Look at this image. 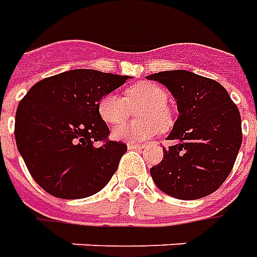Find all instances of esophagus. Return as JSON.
I'll return each instance as SVG.
<instances>
[{
  "mask_svg": "<svg viewBox=\"0 0 257 257\" xmlns=\"http://www.w3.org/2000/svg\"><path fill=\"white\" fill-rule=\"evenodd\" d=\"M145 145H141V143H128V149H143Z\"/></svg>",
  "mask_w": 257,
  "mask_h": 257,
  "instance_id": "1",
  "label": "esophagus"
}]
</instances>
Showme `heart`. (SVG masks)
I'll use <instances>...</instances> for the list:
<instances>
[{
  "label": "heart",
  "instance_id": "1",
  "mask_svg": "<svg viewBox=\"0 0 257 257\" xmlns=\"http://www.w3.org/2000/svg\"><path fill=\"white\" fill-rule=\"evenodd\" d=\"M168 103V93L161 86L141 82L125 91V97L114 93L105 94L98 101V114L110 125H116L127 117L132 108L144 104L137 115L139 121L122 123L112 131V138L123 142H143L157 134L160 128H168L172 114Z\"/></svg>",
  "mask_w": 257,
  "mask_h": 257
}]
</instances>
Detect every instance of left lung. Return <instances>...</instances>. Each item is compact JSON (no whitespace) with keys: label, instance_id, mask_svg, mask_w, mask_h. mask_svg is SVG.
<instances>
[{"label":"left lung","instance_id":"8db88e82","mask_svg":"<svg viewBox=\"0 0 257 257\" xmlns=\"http://www.w3.org/2000/svg\"><path fill=\"white\" fill-rule=\"evenodd\" d=\"M177 100L179 116L150 175L161 191L193 200L217 191L234 167L242 143L238 107L218 82L188 71L149 75Z\"/></svg>","mask_w":257,"mask_h":257}]
</instances>
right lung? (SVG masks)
Segmentation results:
<instances>
[{"label":"right lung","mask_w":257,"mask_h":257,"mask_svg":"<svg viewBox=\"0 0 257 257\" xmlns=\"http://www.w3.org/2000/svg\"><path fill=\"white\" fill-rule=\"evenodd\" d=\"M129 76L73 69L37 82L18 105L15 139L30 175L60 199H82L108 184L128 147L110 141L98 101Z\"/></svg>","instance_id":"obj_1"}]
</instances>
